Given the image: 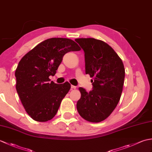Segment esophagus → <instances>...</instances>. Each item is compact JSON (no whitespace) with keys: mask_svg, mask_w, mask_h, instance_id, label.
Masks as SVG:
<instances>
[{"mask_svg":"<svg viewBox=\"0 0 152 152\" xmlns=\"http://www.w3.org/2000/svg\"><path fill=\"white\" fill-rule=\"evenodd\" d=\"M76 89V86H71V89Z\"/></svg>","mask_w":152,"mask_h":152,"instance_id":"esophagus-1","label":"esophagus"}]
</instances>
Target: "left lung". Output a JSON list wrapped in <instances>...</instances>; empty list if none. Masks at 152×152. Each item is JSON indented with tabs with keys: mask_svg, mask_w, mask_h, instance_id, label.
<instances>
[{
	"mask_svg": "<svg viewBox=\"0 0 152 152\" xmlns=\"http://www.w3.org/2000/svg\"><path fill=\"white\" fill-rule=\"evenodd\" d=\"M85 53L86 73L93 78V90L79 88L81 97L77 102L79 114L86 121H104L118 105L124 83L125 69L113 48L93 38H76Z\"/></svg>",
	"mask_w": 152,
	"mask_h": 152,
	"instance_id": "left-lung-1",
	"label": "left lung"
}]
</instances>
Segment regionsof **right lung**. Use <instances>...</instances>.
Returning <instances> with one entry per match:
<instances>
[{"instance_id": "obj_1", "label": "right lung", "mask_w": 152, "mask_h": 152, "mask_svg": "<svg viewBox=\"0 0 152 152\" xmlns=\"http://www.w3.org/2000/svg\"><path fill=\"white\" fill-rule=\"evenodd\" d=\"M80 50L72 40L51 38L38 44L19 61L15 88L25 111L34 120L48 121L57 114L70 84L50 82L49 76L56 74L64 54Z\"/></svg>"}]
</instances>
